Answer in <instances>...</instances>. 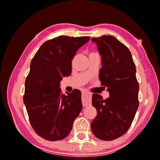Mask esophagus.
Wrapping results in <instances>:
<instances>
[{
	"label": "esophagus",
	"mask_w": 160,
	"mask_h": 160,
	"mask_svg": "<svg viewBox=\"0 0 160 160\" xmlns=\"http://www.w3.org/2000/svg\"><path fill=\"white\" fill-rule=\"evenodd\" d=\"M82 96H83V100H82L83 106H84V107H86L88 106V105L90 104L92 94L90 92H89L88 91L84 90L82 91Z\"/></svg>",
	"instance_id": "esophagus-1"
}]
</instances>
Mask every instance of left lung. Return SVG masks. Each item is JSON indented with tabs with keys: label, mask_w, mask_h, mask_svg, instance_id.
Segmentation results:
<instances>
[{
	"label": "left lung",
	"mask_w": 160,
	"mask_h": 160,
	"mask_svg": "<svg viewBox=\"0 0 160 160\" xmlns=\"http://www.w3.org/2000/svg\"><path fill=\"white\" fill-rule=\"evenodd\" d=\"M101 56L99 78L107 87L106 100L93 94L92 104L97 116L91 123L93 134L102 141H112L129 130L138 108L139 85L136 68L128 48L111 36L92 38Z\"/></svg>",
	"instance_id": "8db88e82"
}]
</instances>
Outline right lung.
Masks as SVG:
<instances>
[{"mask_svg": "<svg viewBox=\"0 0 160 160\" xmlns=\"http://www.w3.org/2000/svg\"><path fill=\"white\" fill-rule=\"evenodd\" d=\"M90 38L61 36L43 43L30 62L23 97L30 122L37 134L47 141L64 139L82 109V92L61 93L62 77L71 73L77 50Z\"/></svg>", "mask_w": 160, "mask_h": 160, "instance_id": "1", "label": "right lung"}]
</instances>
